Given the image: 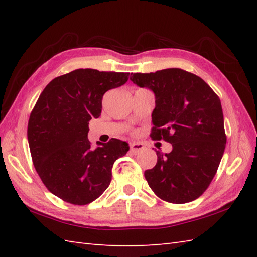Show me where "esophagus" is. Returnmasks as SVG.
<instances>
[{"label": "esophagus", "instance_id": "obj_1", "mask_svg": "<svg viewBox=\"0 0 257 257\" xmlns=\"http://www.w3.org/2000/svg\"><path fill=\"white\" fill-rule=\"evenodd\" d=\"M145 148V146L141 144V143H132L130 144V151L133 152V154L137 155L139 151H141Z\"/></svg>", "mask_w": 257, "mask_h": 257}]
</instances>
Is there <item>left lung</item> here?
<instances>
[{"instance_id": "8db88e82", "label": "left lung", "mask_w": 257, "mask_h": 257, "mask_svg": "<svg viewBox=\"0 0 257 257\" xmlns=\"http://www.w3.org/2000/svg\"><path fill=\"white\" fill-rule=\"evenodd\" d=\"M134 84L154 91L151 138L172 145L157 151V165L145 171L156 195L182 204L198 199L214 178L226 136L220 98L199 76L180 68L135 73Z\"/></svg>"}]
</instances>
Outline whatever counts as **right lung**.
<instances>
[{
	"mask_svg": "<svg viewBox=\"0 0 257 257\" xmlns=\"http://www.w3.org/2000/svg\"><path fill=\"white\" fill-rule=\"evenodd\" d=\"M128 78L129 73L80 68L54 78L38 97L27 125L32 160L48 191L63 201L86 205L99 198L114 161L128 152L125 141L112 138L92 149L87 138L103 94Z\"/></svg>",
	"mask_w": 257,
	"mask_h": 257,
	"instance_id": "right-lung-1",
	"label": "right lung"
}]
</instances>
